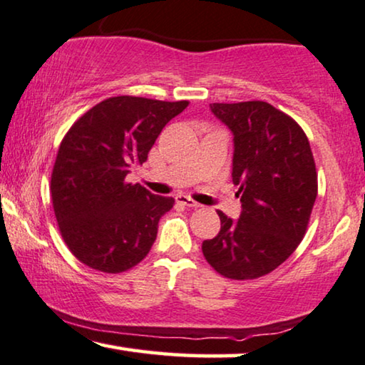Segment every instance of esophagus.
Returning a JSON list of instances; mask_svg holds the SVG:
<instances>
[{"label": "esophagus", "mask_w": 365, "mask_h": 365, "mask_svg": "<svg viewBox=\"0 0 365 365\" xmlns=\"http://www.w3.org/2000/svg\"><path fill=\"white\" fill-rule=\"evenodd\" d=\"M176 201L179 204H182V206H187V207H199L201 204L194 201V199H191L189 196H186V194H179V196L176 197Z\"/></svg>", "instance_id": "esophagus-1"}]
</instances>
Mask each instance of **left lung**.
I'll return each instance as SVG.
<instances>
[{
    "mask_svg": "<svg viewBox=\"0 0 365 365\" xmlns=\"http://www.w3.org/2000/svg\"><path fill=\"white\" fill-rule=\"evenodd\" d=\"M211 113L232 133V182L242 211L237 221L217 211L221 231L202 242L206 261L227 279L266 276L296 251L317 196L309 139L291 116L269 103H212Z\"/></svg>",
    "mask_w": 365,
    "mask_h": 365,
    "instance_id": "left-lung-1",
    "label": "left lung"
}]
</instances>
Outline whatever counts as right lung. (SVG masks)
<instances>
[{"label":"right lung","instance_id":"obj_1","mask_svg":"<svg viewBox=\"0 0 365 365\" xmlns=\"http://www.w3.org/2000/svg\"><path fill=\"white\" fill-rule=\"evenodd\" d=\"M187 101L114 96L84 113L59 146L51 197L69 251L88 267L118 274L141 262L174 199L126 182L163 128Z\"/></svg>","mask_w":365,"mask_h":365}]
</instances>
